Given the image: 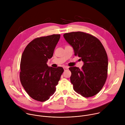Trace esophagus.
Returning <instances> with one entry per match:
<instances>
[{"label": "esophagus", "instance_id": "34e87169", "mask_svg": "<svg viewBox=\"0 0 125 125\" xmlns=\"http://www.w3.org/2000/svg\"><path fill=\"white\" fill-rule=\"evenodd\" d=\"M63 69L64 70V71H66V70H68L69 69V68L68 67H63Z\"/></svg>", "mask_w": 125, "mask_h": 125}]
</instances>
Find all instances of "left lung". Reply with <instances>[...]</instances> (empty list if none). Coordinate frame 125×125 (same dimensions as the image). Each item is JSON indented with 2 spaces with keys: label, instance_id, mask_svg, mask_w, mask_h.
Instances as JSON below:
<instances>
[{
  "label": "left lung",
  "instance_id": "obj_1",
  "mask_svg": "<svg viewBox=\"0 0 125 125\" xmlns=\"http://www.w3.org/2000/svg\"><path fill=\"white\" fill-rule=\"evenodd\" d=\"M63 36L73 47L74 55L84 62L81 69L76 67L69 68L73 89L86 98L96 95L107 77L108 60L104 46L96 37L83 32L67 33Z\"/></svg>",
  "mask_w": 125,
  "mask_h": 125
}]
</instances>
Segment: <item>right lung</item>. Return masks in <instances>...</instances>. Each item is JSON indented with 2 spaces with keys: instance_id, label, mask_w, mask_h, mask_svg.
Returning a JSON list of instances; mask_svg holds the SVG:
<instances>
[{
  "instance_id": "obj_1",
  "label": "right lung",
  "mask_w": 125,
  "mask_h": 125,
  "mask_svg": "<svg viewBox=\"0 0 125 125\" xmlns=\"http://www.w3.org/2000/svg\"><path fill=\"white\" fill-rule=\"evenodd\" d=\"M60 38V34H53L35 38L22 53L20 82L27 94L36 101L44 102L54 94L64 72L61 67L53 68L47 64Z\"/></svg>"
}]
</instances>
